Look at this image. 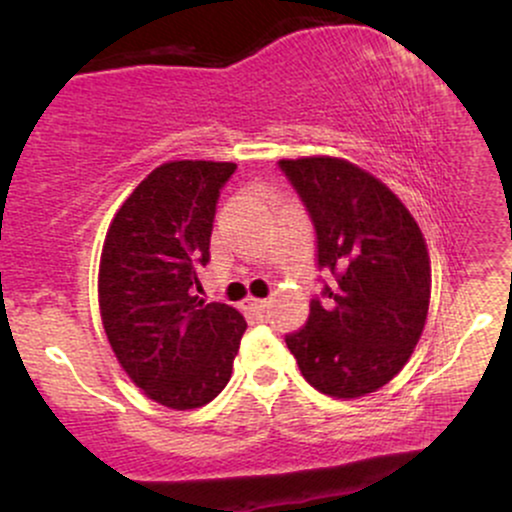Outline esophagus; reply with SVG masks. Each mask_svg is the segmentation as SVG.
<instances>
[{
  "label": "esophagus",
  "mask_w": 512,
  "mask_h": 512,
  "mask_svg": "<svg viewBox=\"0 0 512 512\" xmlns=\"http://www.w3.org/2000/svg\"><path fill=\"white\" fill-rule=\"evenodd\" d=\"M243 308L245 310H250V313H262L264 308H267V301H262V298H252V296H248L243 301Z\"/></svg>",
  "instance_id": "obj_1"
}]
</instances>
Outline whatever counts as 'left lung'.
<instances>
[{
	"mask_svg": "<svg viewBox=\"0 0 512 512\" xmlns=\"http://www.w3.org/2000/svg\"><path fill=\"white\" fill-rule=\"evenodd\" d=\"M279 168L313 221L317 267L334 276L286 346L315 390L363 397L395 378L424 332V236L390 187L344 158H284Z\"/></svg>",
	"mask_w": 512,
	"mask_h": 512,
	"instance_id": "8db88e82",
	"label": "left lung"
}]
</instances>
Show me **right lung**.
<instances>
[{
    "label": "right lung",
    "mask_w": 512,
    "mask_h": 512,
    "mask_svg": "<svg viewBox=\"0 0 512 512\" xmlns=\"http://www.w3.org/2000/svg\"><path fill=\"white\" fill-rule=\"evenodd\" d=\"M236 168L163 163L125 199L105 236L98 269L105 334L132 383L163 407L197 409L219 395L248 327L231 305L195 296L221 187Z\"/></svg>",
    "instance_id": "right-lung-1"
}]
</instances>
